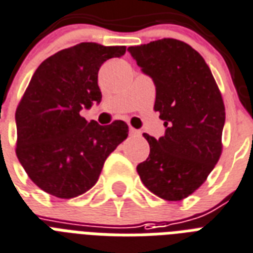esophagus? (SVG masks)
Listing matches in <instances>:
<instances>
[{
    "label": "esophagus",
    "instance_id": "34e87169",
    "mask_svg": "<svg viewBox=\"0 0 253 253\" xmlns=\"http://www.w3.org/2000/svg\"><path fill=\"white\" fill-rule=\"evenodd\" d=\"M129 134H130V136H140L141 134V132L140 130H137V129H134V128H130L129 129Z\"/></svg>",
    "mask_w": 253,
    "mask_h": 253
}]
</instances>
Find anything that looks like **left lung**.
I'll use <instances>...</instances> for the list:
<instances>
[{"mask_svg":"<svg viewBox=\"0 0 253 253\" xmlns=\"http://www.w3.org/2000/svg\"><path fill=\"white\" fill-rule=\"evenodd\" d=\"M128 51L153 80L154 111L166 128L158 140L144 133L150 153L137 173L157 197L182 201L201 187L222 154V95L210 67L187 43L164 38Z\"/></svg>","mask_w":253,"mask_h":253,"instance_id":"1","label":"left lung"}]
</instances>
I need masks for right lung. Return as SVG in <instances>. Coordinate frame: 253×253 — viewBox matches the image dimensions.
I'll return each instance as SVG.
<instances>
[{"mask_svg":"<svg viewBox=\"0 0 253 253\" xmlns=\"http://www.w3.org/2000/svg\"><path fill=\"white\" fill-rule=\"evenodd\" d=\"M125 46L83 42L43 60L15 111V153L30 179L56 198L79 197L95 185L105 160L128 137V125L88 123L83 108L101 101V64Z\"/></svg>","mask_w":253,"mask_h":253,"instance_id":"right-lung-1","label":"right lung"}]
</instances>
